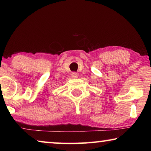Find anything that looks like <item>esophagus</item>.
<instances>
[{
	"instance_id": "esophagus-1",
	"label": "esophagus",
	"mask_w": 151,
	"mask_h": 151,
	"mask_svg": "<svg viewBox=\"0 0 151 151\" xmlns=\"http://www.w3.org/2000/svg\"><path fill=\"white\" fill-rule=\"evenodd\" d=\"M71 76H72V77L73 78H77V76H78V75H77V73H72V74H71Z\"/></svg>"
}]
</instances>
